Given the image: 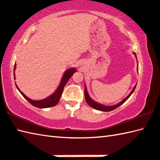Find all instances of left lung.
<instances>
[{
	"label": "left lung",
	"instance_id": "8db88e82",
	"mask_svg": "<svg viewBox=\"0 0 160 160\" xmlns=\"http://www.w3.org/2000/svg\"><path fill=\"white\" fill-rule=\"evenodd\" d=\"M134 54L135 55V56L137 57L136 53H134ZM137 70H138V65H137ZM136 86H137V85H135L134 87V88L132 89V90L131 91V92L129 93V94L124 99H123V100H122L121 102H119V103H118V104H116L115 105H113V106H105V105H103V104H99V103H98V102H95V101L93 100V99H91V98H90V96H89V95H88V91H87L86 86L85 85V98H86V101L87 103H88L90 105V107H91L93 108H95V109H97V110L102 111H112L113 109H115V108H118V107H120V105L124 103V102L126 100H127V99L129 97H130L131 95L134 92L135 88H136Z\"/></svg>",
	"mask_w": 160,
	"mask_h": 160
}]
</instances>
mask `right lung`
I'll return each instance as SVG.
<instances>
[{"mask_svg":"<svg viewBox=\"0 0 160 160\" xmlns=\"http://www.w3.org/2000/svg\"><path fill=\"white\" fill-rule=\"evenodd\" d=\"M15 69H16V63H15L14 68V79H15V73H14ZM76 72H77L76 68L68 69V70L64 72V74H63V76L62 77L61 83H60L58 88L56 90V91L54 92L52 95L49 96V97H47V98L43 99H41V100H32V99L28 98L25 94H23V93L21 91L19 88H18L17 84L16 83L15 84H16L17 88L20 92L21 94L23 95V97L25 98L28 102H30V103H31L32 106L38 107V108H49V107L56 106V105L58 103L60 98H61V97L63 89H64L65 86L66 85V83H67L68 80L70 79V77Z\"/></svg>","mask_w":160,"mask_h":160,"instance_id":"1","label":"right lung"}]
</instances>
